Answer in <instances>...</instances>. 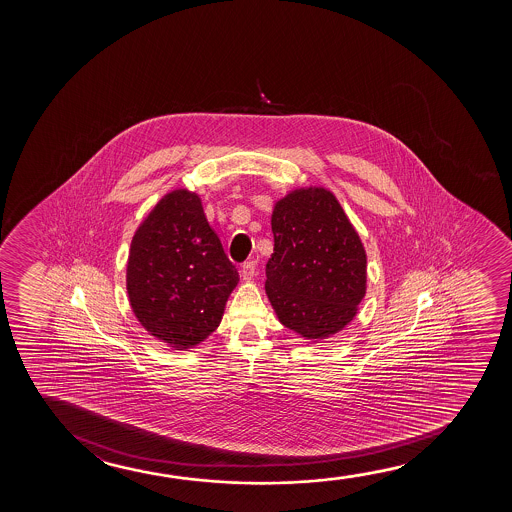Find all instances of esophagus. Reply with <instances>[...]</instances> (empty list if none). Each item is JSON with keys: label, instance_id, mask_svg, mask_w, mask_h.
<instances>
[{"label": "esophagus", "instance_id": "obj_1", "mask_svg": "<svg viewBox=\"0 0 512 512\" xmlns=\"http://www.w3.org/2000/svg\"><path fill=\"white\" fill-rule=\"evenodd\" d=\"M253 274H255V262L248 260V262L241 266V276H243V280L250 281L253 278Z\"/></svg>", "mask_w": 512, "mask_h": 512}]
</instances>
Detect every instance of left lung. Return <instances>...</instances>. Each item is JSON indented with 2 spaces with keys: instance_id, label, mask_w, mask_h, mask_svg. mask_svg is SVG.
<instances>
[{
  "instance_id": "1",
  "label": "left lung",
  "mask_w": 512,
  "mask_h": 512,
  "mask_svg": "<svg viewBox=\"0 0 512 512\" xmlns=\"http://www.w3.org/2000/svg\"><path fill=\"white\" fill-rule=\"evenodd\" d=\"M266 294L287 329L309 341L343 330L367 288V255L330 190L304 187L274 204Z\"/></svg>"
}]
</instances>
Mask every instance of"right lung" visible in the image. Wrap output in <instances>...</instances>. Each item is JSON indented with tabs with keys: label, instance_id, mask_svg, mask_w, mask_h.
<instances>
[{
	"label": "right lung",
	"instance_id": "obj_1",
	"mask_svg": "<svg viewBox=\"0 0 512 512\" xmlns=\"http://www.w3.org/2000/svg\"><path fill=\"white\" fill-rule=\"evenodd\" d=\"M238 281L196 192H169L134 232L129 302L148 334L171 348L189 350L210 336Z\"/></svg>",
	"mask_w": 512,
	"mask_h": 512
}]
</instances>
